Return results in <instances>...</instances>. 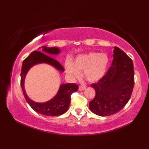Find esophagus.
Returning a JSON list of instances; mask_svg holds the SVG:
<instances>
[{"instance_id": "1", "label": "esophagus", "mask_w": 149, "mask_h": 149, "mask_svg": "<svg viewBox=\"0 0 149 149\" xmlns=\"http://www.w3.org/2000/svg\"><path fill=\"white\" fill-rule=\"evenodd\" d=\"M86 88V86H80L79 87V90L80 91H83V90H84Z\"/></svg>"}]
</instances>
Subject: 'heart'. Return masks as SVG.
<instances>
[{"label": "heart", "instance_id": "1", "mask_svg": "<svg viewBox=\"0 0 149 149\" xmlns=\"http://www.w3.org/2000/svg\"><path fill=\"white\" fill-rule=\"evenodd\" d=\"M108 62V58L106 54L92 52L79 56L75 59L74 65L70 61H67L65 68L68 75L74 77H79V70H83L87 81L96 82L105 74Z\"/></svg>", "mask_w": 149, "mask_h": 149}]
</instances>
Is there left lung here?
Wrapping results in <instances>:
<instances>
[{
    "label": "left lung",
    "mask_w": 149,
    "mask_h": 149,
    "mask_svg": "<svg viewBox=\"0 0 149 149\" xmlns=\"http://www.w3.org/2000/svg\"><path fill=\"white\" fill-rule=\"evenodd\" d=\"M134 84L132 59L118 47H114L112 66L106 74L91 84L95 90L90 109L101 116L113 115L120 111L129 100Z\"/></svg>",
    "instance_id": "8db88e82"
}]
</instances>
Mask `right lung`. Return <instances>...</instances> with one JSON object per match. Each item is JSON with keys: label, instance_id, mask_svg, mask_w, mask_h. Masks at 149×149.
Returning a JSON list of instances; mask_svg holds the SVG:
<instances>
[{"label": "right lung", "instance_id": "right-lung-1", "mask_svg": "<svg viewBox=\"0 0 149 149\" xmlns=\"http://www.w3.org/2000/svg\"><path fill=\"white\" fill-rule=\"evenodd\" d=\"M43 52L51 54H57L59 52V49L56 47H42ZM39 51H33L29 56L24 60L21 70L20 84L24 96L29 106L36 112L43 115L49 116H57L64 114L68 110L71 100V95L77 91L79 86L77 84H63L60 86L58 94L52 99L45 103H37L31 100L26 93L24 89V79L31 66L40 63H46L54 66L61 71H64V68L60 63L48 55Z\"/></svg>", "mask_w": 149, "mask_h": 149}]
</instances>
